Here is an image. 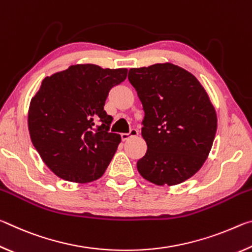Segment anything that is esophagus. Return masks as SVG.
Segmentation results:
<instances>
[{"instance_id":"obj_1","label":"esophagus","mask_w":252,"mask_h":252,"mask_svg":"<svg viewBox=\"0 0 252 252\" xmlns=\"http://www.w3.org/2000/svg\"><path fill=\"white\" fill-rule=\"evenodd\" d=\"M135 135H138V130L131 129L129 133H122L121 134V139H122V141H126V140L130 139L131 136H135Z\"/></svg>"}]
</instances>
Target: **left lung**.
Wrapping results in <instances>:
<instances>
[{
  "label": "left lung",
  "mask_w": 252,
  "mask_h": 252,
  "mask_svg": "<svg viewBox=\"0 0 252 252\" xmlns=\"http://www.w3.org/2000/svg\"><path fill=\"white\" fill-rule=\"evenodd\" d=\"M141 101L147 152L139 173L157 186L179 185L199 171L211 150L217 114L206 90L190 72L172 63L129 70Z\"/></svg>",
  "instance_id": "obj_1"
}]
</instances>
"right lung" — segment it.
<instances>
[{
  "label": "right lung",
  "instance_id": "add662e5",
  "mask_svg": "<svg viewBox=\"0 0 252 252\" xmlns=\"http://www.w3.org/2000/svg\"><path fill=\"white\" fill-rule=\"evenodd\" d=\"M126 69L71 65L42 81L29 109L30 136L44 163L63 180L79 183L102 177L120 134L110 132L104 111L109 91L126 80Z\"/></svg>",
  "mask_w": 252,
  "mask_h": 252
}]
</instances>
